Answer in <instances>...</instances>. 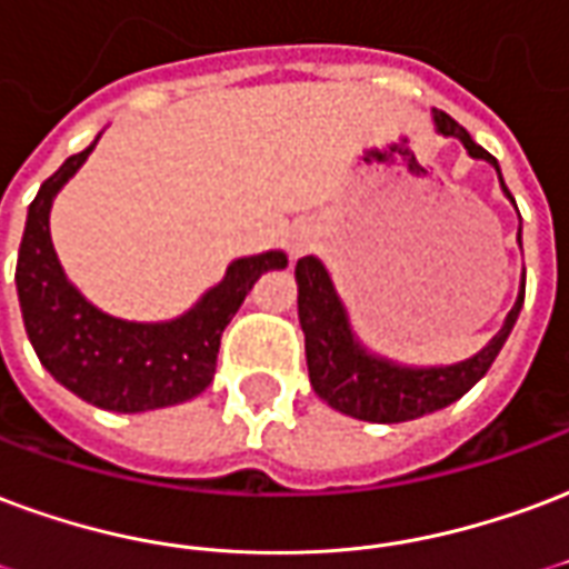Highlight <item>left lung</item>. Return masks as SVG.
<instances>
[{
    "mask_svg": "<svg viewBox=\"0 0 569 569\" xmlns=\"http://www.w3.org/2000/svg\"><path fill=\"white\" fill-rule=\"evenodd\" d=\"M431 117H435L437 132L446 138H458L473 159H486L488 166H495L500 189L516 204L507 183L500 178L498 159L482 150L467 134L465 126H458L449 113L435 111ZM296 280L298 319H301V331H305L310 386L328 407H335L352 419H361V422H410V419L435 413V410H443L458 401L465 391L473 389L486 377V370L498 359L500 347L507 343L509 331L516 326L521 305H525V277H521L519 298L503 319V328L479 349L477 356L446 365V368H407V365L373 356L361 347V340L349 328L347 307L335 292L326 264L319 262L317 256L298 259Z\"/></svg>",
    "mask_w": 569,
    "mask_h": 569,
    "instance_id": "left-lung-1",
    "label": "left lung"
}]
</instances>
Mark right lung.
Segmentation results:
<instances>
[{
  "label": "right lung",
  "instance_id": "right-lung-1",
  "mask_svg": "<svg viewBox=\"0 0 569 569\" xmlns=\"http://www.w3.org/2000/svg\"><path fill=\"white\" fill-rule=\"evenodd\" d=\"M96 144L99 134L87 150L69 156L29 204L14 273L29 343L50 377L92 407L144 413L183 403L213 380L222 331L252 283L271 268H286L289 259L283 250L234 259L199 305L168 322H129L104 313L69 283L50 241V204Z\"/></svg>",
  "mask_w": 569,
  "mask_h": 569
}]
</instances>
